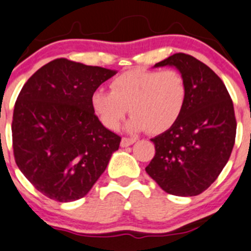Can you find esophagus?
Here are the masks:
<instances>
[{"label":"esophagus","mask_w":251,"mask_h":251,"mask_svg":"<svg viewBox=\"0 0 251 251\" xmlns=\"http://www.w3.org/2000/svg\"><path fill=\"white\" fill-rule=\"evenodd\" d=\"M135 141H136L135 138H126L125 136V138H122V140H121V146H122V148H126V146L133 145Z\"/></svg>","instance_id":"34e87169"}]
</instances>
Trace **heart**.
I'll return each mask as SVG.
<instances>
[{"mask_svg": "<svg viewBox=\"0 0 251 251\" xmlns=\"http://www.w3.org/2000/svg\"><path fill=\"white\" fill-rule=\"evenodd\" d=\"M110 88L96 90L91 105L111 130L120 126L129 108V130L163 133L179 120L188 98L187 80L176 69H130L118 74Z\"/></svg>", "mask_w": 251, "mask_h": 251, "instance_id": "obj_1", "label": "heart"}]
</instances>
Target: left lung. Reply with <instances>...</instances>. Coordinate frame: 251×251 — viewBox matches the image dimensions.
Here are the masks:
<instances>
[{"label":"left lung","mask_w":251,"mask_h":251,"mask_svg":"<svg viewBox=\"0 0 251 251\" xmlns=\"http://www.w3.org/2000/svg\"><path fill=\"white\" fill-rule=\"evenodd\" d=\"M163 66H175L185 78L187 103L175 125L151 139L156 152L145 171L168 194L194 197L217 179L229 160L234 107L220 76L195 57L175 53L155 64Z\"/></svg>","instance_id":"8db88e82"}]
</instances>
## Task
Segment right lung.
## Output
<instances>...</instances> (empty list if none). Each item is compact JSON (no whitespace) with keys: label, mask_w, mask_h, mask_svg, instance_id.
Here are the masks:
<instances>
[{"label":"right lung","mask_w":251,"mask_h":251,"mask_svg":"<svg viewBox=\"0 0 251 251\" xmlns=\"http://www.w3.org/2000/svg\"><path fill=\"white\" fill-rule=\"evenodd\" d=\"M115 71L57 58L22 88L13 111L14 160L26 179L52 200L85 197L118 150L121 136L95 115L91 96Z\"/></svg>","instance_id":"obj_1"}]
</instances>
